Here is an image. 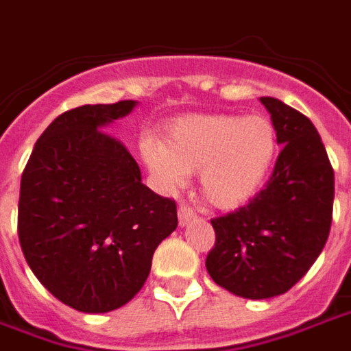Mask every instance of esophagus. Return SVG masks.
Here are the masks:
<instances>
[{
    "label": "esophagus",
    "mask_w": 351,
    "mask_h": 351,
    "mask_svg": "<svg viewBox=\"0 0 351 351\" xmlns=\"http://www.w3.org/2000/svg\"><path fill=\"white\" fill-rule=\"evenodd\" d=\"M195 220V213L191 210L190 206L188 205H180L178 206V223L180 226H188V223H191V221Z\"/></svg>",
    "instance_id": "esophagus-1"
}]
</instances>
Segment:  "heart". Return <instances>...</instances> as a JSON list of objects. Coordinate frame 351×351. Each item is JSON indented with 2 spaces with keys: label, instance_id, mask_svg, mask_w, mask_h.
Returning <instances> with one entry per match:
<instances>
[{
  "label": "heart",
  "instance_id": "1",
  "mask_svg": "<svg viewBox=\"0 0 351 351\" xmlns=\"http://www.w3.org/2000/svg\"><path fill=\"white\" fill-rule=\"evenodd\" d=\"M141 158L161 188L178 190L201 171V191L216 208L246 205L269 178L278 133L265 114H191L171 122L163 141L145 137Z\"/></svg>",
  "mask_w": 351,
  "mask_h": 351
}]
</instances>
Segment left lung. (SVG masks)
<instances>
[{
    "mask_svg": "<svg viewBox=\"0 0 351 351\" xmlns=\"http://www.w3.org/2000/svg\"><path fill=\"white\" fill-rule=\"evenodd\" d=\"M282 145L272 175L246 206L210 220L216 231L206 271L244 299L286 293L324 250L332 220L335 173L308 118L261 97Z\"/></svg>",
    "mask_w": 351,
    "mask_h": 351,
    "instance_id": "1",
    "label": "left lung"
}]
</instances>
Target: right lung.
<instances>
[{
  "label": "right lung",
  "instance_id": "obj_1",
  "mask_svg": "<svg viewBox=\"0 0 351 351\" xmlns=\"http://www.w3.org/2000/svg\"><path fill=\"white\" fill-rule=\"evenodd\" d=\"M137 101L82 105L37 138L20 180L19 239L37 280L67 306L103 314L145 286L178 226L173 199L141 180L128 148L103 131Z\"/></svg>",
  "mask_w": 351,
  "mask_h": 351
}]
</instances>
